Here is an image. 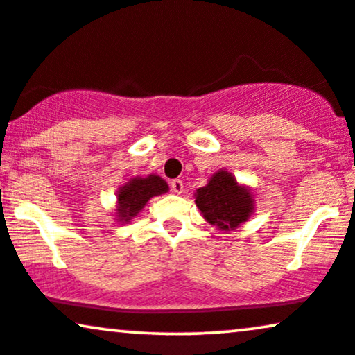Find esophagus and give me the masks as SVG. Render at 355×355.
<instances>
[{"label":"esophagus","mask_w":355,"mask_h":355,"mask_svg":"<svg viewBox=\"0 0 355 355\" xmlns=\"http://www.w3.org/2000/svg\"><path fill=\"white\" fill-rule=\"evenodd\" d=\"M171 189H173V193L182 194L184 193V182H182L181 179H174V181L171 182Z\"/></svg>","instance_id":"esophagus-1"}]
</instances>
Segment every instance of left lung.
<instances>
[{"mask_svg":"<svg viewBox=\"0 0 355 355\" xmlns=\"http://www.w3.org/2000/svg\"><path fill=\"white\" fill-rule=\"evenodd\" d=\"M194 198L202 218L219 231H234L256 211L251 187L239 184L226 169L216 171L207 184L196 191Z\"/></svg>","mask_w":355,"mask_h":355,"instance_id":"left-lung-1","label":"left lung"}]
</instances>
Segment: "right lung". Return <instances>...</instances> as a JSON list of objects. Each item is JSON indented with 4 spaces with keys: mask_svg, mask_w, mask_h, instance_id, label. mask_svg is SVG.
Wrapping results in <instances>:
<instances>
[{
    "mask_svg": "<svg viewBox=\"0 0 355 355\" xmlns=\"http://www.w3.org/2000/svg\"><path fill=\"white\" fill-rule=\"evenodd\" d=\"M169 186L157 174H148L146 178L136 176L128 179L116 193V220L121 224H129L144 209V206L154 196L168 193Z\"/></svg>",
    "mask_w": 355,
    "mask_h": 355,
    "instance_id": "1",
    "label": "right lung"
}]
</instances>
